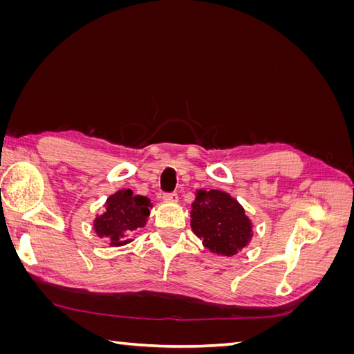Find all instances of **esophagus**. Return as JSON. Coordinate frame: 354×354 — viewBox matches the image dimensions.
<instances>
[{"label":"esophagus","mask_w":354,"mask_h":354,"mask_svg":"<svg viewBox=\"0 0 354 354\" xmlns=\"http://www.w3.org/2000/svg\"><path fill=\"white\" fill-rule=\"evenodd\" d=\"M162 201L164 202H173V203H176V202H178V196H177V194H165L162 196Z\"/></svg>","instance_id":"34e87169"}]
</instances>
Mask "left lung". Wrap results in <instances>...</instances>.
<instances>
[{
  "instance_id": "left-lung-1",
  "label": "left lung",
  "mask_w": 354,
  "mask_h": 354,
  "mask_svg": "<svg viewBox=\"0 0 354 354\" xmlns=\"http://www.w3.org/2000/svg\"><path fill=\"white\" fill-rule=\"evenodd\" d=\"M190 226L211 252L232 257L252 238V224L241 203L223 190H198Z\"/></svg>"
}]
</instances>
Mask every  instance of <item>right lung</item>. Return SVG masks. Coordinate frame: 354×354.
<instances>
[{
	"mask_svg": "<svg viewBox=\"0 0 354 354\" xmlns=\"http://www.w3.org/2000/svg\"><path fill=\"white\" fill-rule=\"evenodd\" d=\"M151 199L133 195L131 189L115 192L106 201V208L94 220V232L99 238H106L111 246L130 243L131 234L146 226L151 216Z\"/></svg>",
	"mask_w": 354,
	"mask_h": 354,
	"instance_id": "right-lung-1",
	"label": "right lung"
}]
</instances>
